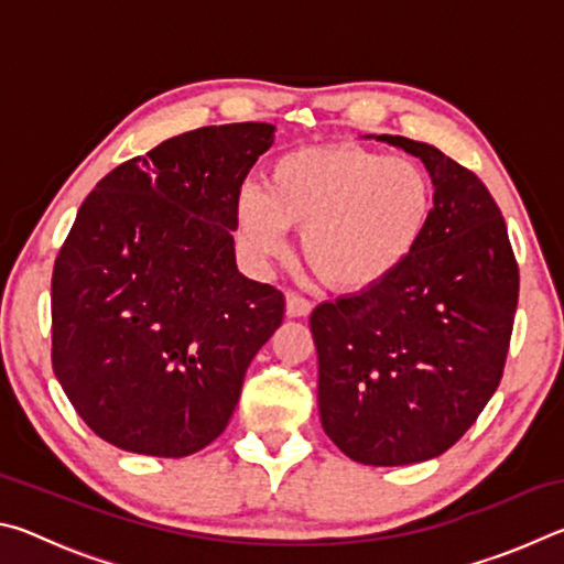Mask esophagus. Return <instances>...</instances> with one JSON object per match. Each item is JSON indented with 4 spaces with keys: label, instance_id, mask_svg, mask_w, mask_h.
Returning <instances> with one entry per match:
<instances>
[{
    "label": "esophagus",
    "instance_id": "obj_1",
    "mask_svg": "<svg viewBox=\"0 0 564 564\" xmlns=\"http://www.w3.org/2000/svg\"><path fill=\"white\" fill-rule=\"evenodd\" d=\"M285 311H289V316H293V318H303L313 311V303L305 299V295L289 291L285 293Z\"/></svg>",
    "mask_w": 564,
    "mask_h": 564
}]
</instances>
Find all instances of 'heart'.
<instances>
[{
	"mask_svg": "<svg viewBox=\"0 0 564 564\" xmlns=\"http://www.w3.org/2000/svg\"><path fill=\"white\" fill-rule=\"evenodd\" d=\"M433 186L408 159L360 147H313L283 154L265 191L236 202L238 234L256 256H279L299 228L303 259L333 289L360 291L388 279L423 238Z\"/></svg>",
	"mask_w": 564,
	"mask_h": 564,
	"instance_id": "1",
	"label": "heart"
}]
</instances>
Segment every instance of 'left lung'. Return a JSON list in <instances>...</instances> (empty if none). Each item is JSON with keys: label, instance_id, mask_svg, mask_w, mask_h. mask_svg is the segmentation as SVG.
Listing matches in <instances>:
<instances>
[{"label": "left lung", "instance_id": "8db88e82", "mask_svg": "<svg viewBox=\"0 0 564 564\" xmlns=\"http://www.w3.org/2000/svg\"><path fill=\"white\" fill-rule=\"evenodd\" d=\"M431 171V221L395 273L311 313L323 431L350 460L443 455L488 405L508 358L520 271L488 186L441 149L380 137Z\"/></svg>", "mask_w": 564, "mask_h": 564}]
</instances>
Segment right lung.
Segmentation results:
<instances>
[{
  "mask_svg": "<svg viewBox=\"0 0 564 564\" xmlns=\"http://www.w3.org/2000/svg\"><path fill=\"white\" fill-rule=\"evenodd\" d=\"M273 123L204 127L84 198L52 273V368L121 451L186 457L226 431L285 299L236 269V202Z\"/></svg>",
  "mask_w": 564,
  "mask_h": 564,
  "instance_id": "1",
  "label": "right lung"
}]
</instances>
